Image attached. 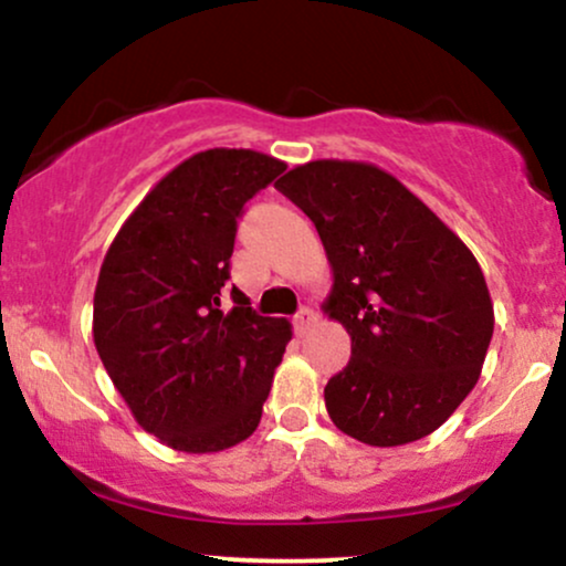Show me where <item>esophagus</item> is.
I'll list each match as a JSON object with an SVG mask.
<instances>
[{"mask_svg": "<svg viewBox=\"0 0 566 566\" xmlns=\"http://www.w3.org/2000/svg\"><path fill=\"white\" fill-rule=\"evenodd\" d=\"M316 322H319V314H316L314 308H308V305H303V308L295 314V329H297V333H301V335L308 333V329L314 327Z\"/></svg>", "mask_w": 566, "mask_h": 566, "instance_id": "obj_1", "label": "esophagus"}]
</instances>
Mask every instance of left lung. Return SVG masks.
I'll use <instances>...</instances> for the list:
<instances>
[{
	"instance_id": "1",
	"label": "left lung",
	"mask_w": 566,
	"mask_h": 566,
	"mask_svg": "<svg viewBox=\"0 0 566 566\" xmlns=\"http://www.w3.org/2000/svg\"><path fill=\"white\" fill-rule=\"evenodd\" d=\"M276 188L314 220L333 265L322 308L350 335L324 388L333 423L369 447L433 433L476 386L495 329L473 252L369 161L316 159Z\"/></svg>"
}]
</instances>
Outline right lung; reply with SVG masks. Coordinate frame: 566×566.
<instances>
[{
    "instance_id": "right-lung-1",
    "label": "right lung",
    "mask_w": 566,
    "mask_h": 566,
    "mask_svg": "<svg viewBox=\"0 0 566 566\" xmlns=\"http://www.w3.org/2000/svg\"><path fill=\"white\" fill-rule=\"evenodd\" d=\"M284 161L210 148L180 161L135 207L103 258L93 303L97 356L143 431L178 452L252 437L292 327L223 292L237 218Z\"/></svg>"
}]
</instances>
